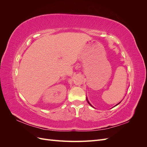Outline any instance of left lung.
I'll use <instances>...</instances> for the list:
<instances>
[{"mask_svg": "<svg viewBox=\"0 0 147 147\" xmlns=\"http://www.w3.org/2000/svg\"><path fill=\"white\" fill-rule=\"evenodd\" d=\"M86 100H87V102H88V103L89 104V105H91V106L92 107V108H94V107H93V106H92V105H91V104H90V102H89V100H88V98H87V97H86ZM121 101H122V100H121ZM121 101H120V102H119V103H118V104H117V105H115L114 107H115V106H117V105H118V104H120V102H121Z\"/></svg>", "mask_w": 147, "mask_h": 147, "instance_id": "obj_1", "label": "left lung"}]
</instances>
